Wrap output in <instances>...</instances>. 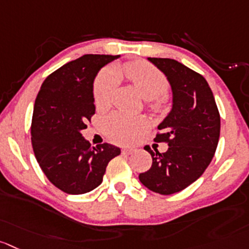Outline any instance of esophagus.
Masks as SVG:
<instances>
[{
  "instance_id": "esophagus-1",
  "label": "esophagus",
  "mask_w": 249,
  "mask_h": 249,
  "mask_svg": "<svg viewBox=\"0 0 249 249\" xmlns=\"http://www.w3.org/2000/svg\"><path fill=\"white\" fill-rule=\"evenodd\" d=\"M134 153L133 148H123L122 149V154L123 155H132Z\"/></svg>"
}]
</instances>
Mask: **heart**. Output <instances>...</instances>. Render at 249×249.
Here are the masks:
<instances>
[{"instance_id": "obj_1", "label": "heart", "mask_w": 249, "mask_h": 249, "mask_svg": "<svg viewBox=\"0 0 249 249\" xmlns=\"http://www.w3.org/2000/svg\"><path fill=\"white\" fill-rule=\"evenodd\" d=\"M126 75L138 93L145 99H153L151 107L160 110L165 101L161 95L169 90V80L160 70L146 61H134L127 63L120 71ZM115 90V77L108 71H104L96 77L93 88V98L98 108H105L110 105ZM145 127L142 118L131 117L124 113L115 112L104 121L106 134L118 143H129Z\"/></svg>"}]
</instances>
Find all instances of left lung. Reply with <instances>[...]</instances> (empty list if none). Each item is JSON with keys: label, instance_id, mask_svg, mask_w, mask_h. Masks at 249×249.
Wrapping results in <instances>:
<instances>
[{"label": "left lung", "instance_id": "8db88e82", "mask_svg": "<svg viewBox=\"0 0 249 249\" xmlns=\"http://www.w3.org/2000/svg\"><path fill=\"white\" fill-rule=\"evenodd\" d=\"M166 74L174 93L170 115L158 127L154 142L166 143L165 153L146 148L153 158L139 181L159 194L177 193L197 181L216 151L220 113L209 84L202 74L171 58L149 57Z\"/></svg>", "mask_w": 249, "mask_h": 249}]
</instances>
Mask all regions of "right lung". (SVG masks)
Instances as JSON below:
<instances>
[{
	"instance_id": "1",
	"label": "right lung",
	"mask_w": 249,
	"mask_h": 249,
	"mask_svg": "<svg viewBox=\"0 0 249 249\" xmlns=\"http://www.w3.org/2000/svg\"><path fill=\"white\" fill-rule=\"evenodd\" d=\"M112 55H84L52 72L37 93L32 120L35 158L50 182L68 194H84L100 186L108 162L121 149L94 146L80 134L95 113L93 82Z\"/></svg>"
}]
</instances>
